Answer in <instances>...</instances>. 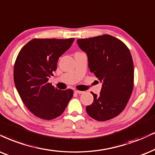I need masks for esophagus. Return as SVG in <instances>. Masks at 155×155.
<instances>
[{
	"mask_svg": "<svg viewBox=\"0 0 155 155\" xmlns=\"http://www.w3.org/2000/svg\"><path fill=\"white\" fill-rule=\"evenodd\" d=\"M75 93L78 94H81L84 93V91H79V90H75Z\"/></svg>",
	"mask_w": 155,
	"mask_h": 155,
	"instance_id": "34e87169",
	"label": "esophagus"
}]
</instances>
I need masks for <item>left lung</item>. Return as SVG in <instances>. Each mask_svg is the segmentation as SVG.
Instances as JSON below:
<instances>
[{
	"instance_id": "8db88e82",
	"label": "left lung",
	"mask_w": 155,
	"mask_h": 155,
	"mask_svg": "<svg viewBox=\"0 0 155 155\" xmlns=\"http://www.w3.org/2000/svg\"><path fill=\"white\" fill-rule=\"evenodd\" d=\"M86 52L90 71L102 83L99 96L86 107L88 114L97 121H107L124 110L134 87V64L130 49L121 41L105 34L78 39Z\"/></svg>"
}]
</instances>
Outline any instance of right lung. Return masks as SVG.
<instances>
[{
  "label": "right lung",
  "mask_w": 155,
  "mask_h": 155,
  "mask_svg": "<svg viewBox=\"0 0 155 155\" xmlns=\"http://www.w3.org/2000/svg\"><path fill=\"white\" fill-rule=\"evenodd\" d=\"M74 38H34L18 55L13 77L15 87L25 107L39 118L50 120L59 117L73 97L72 89L61 91L48 83L56 70L59 57Z\"/></svg>",
  "instance_id": "1"
}]
</instances>
